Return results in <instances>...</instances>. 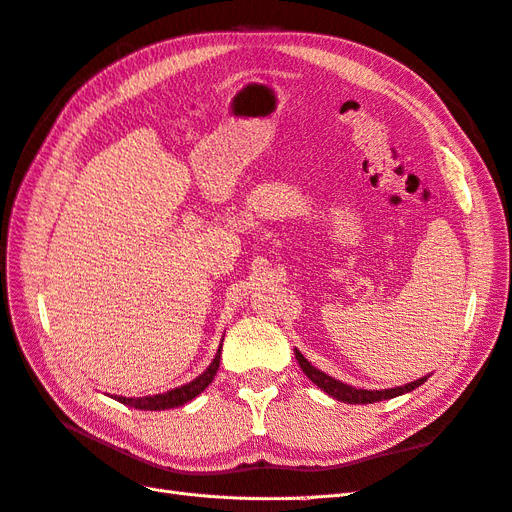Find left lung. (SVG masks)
<instances>
[{"instance_id": "left-lung-1", "label": "left lung", "mask_w": 512, "mask_h": 512, "mask_svg": "<svg viewBox=\"0 0 512 512\" xmlns=\"http://www.w3.org/2000/svg\"><path fill=\"white\" fill-rule=\"evenodd\" d=\"M294 356H297V363L301 365L303 374L312 380L320 391L327 393L329 397L337 399V401H344V404H374V401H384V399H393V397H399L404 393H410L414 391L416 386L425 384L427 376L418 378L410 384H404V386H395V389H380V391H367V389H354V386L350 384H344L342 380H335L331 378L329 374H324V371L316 369L312 363H309L305 356L294 348Z\"/></svg>"}]
</instances>
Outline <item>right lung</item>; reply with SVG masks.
<instances>
[{"label":"right lung","instance_id":"right-lung-1","mask_svg":"<svg viewBox=\"0 0 512 512\" xmlns=\"http://www.w3.org/2000/svg\"><path fill=\"white\" fill-rule=\"evenodd\" d=\"M224 342V337H222ZM220 356H222V344L215 352V359L211 361V365L203 371V374L196 376L192 382L177 386V389H170L166 393H158V395H147V397H121L115 395V399L119 404H126L130 408H138V410H170V408H179L183 404H188L194 397H198L203 393L207 386L213 382L215 374H218L220 367Z\"/></svg>","mask_w":512,"mask_h":512}]
</instances>
